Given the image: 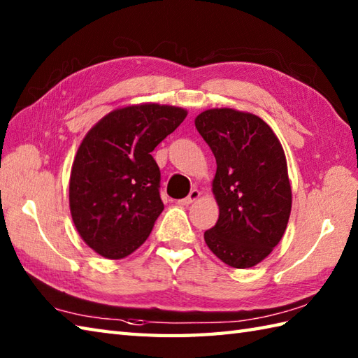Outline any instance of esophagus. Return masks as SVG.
Masks as SVG:
<instances>
[{
  "label": "esophagus",
  "instance_id": "34e87169",
  "mask_svg": "<svg viewBox=\"0 0 358 358\" xmlns=\"http://www.w3.org/2000/svg\"><path fill=\"white\" fill-rule=\"evenodd\" d=\"M200 199V191L199 189H192L191 191V194H189L186 199H181V200H178V203L180 204H183V206H189V204L191 203H194V201H196Z\"/></svg>",
  "mask_w": 358,
  "mask_h": 358
}]
</instances>
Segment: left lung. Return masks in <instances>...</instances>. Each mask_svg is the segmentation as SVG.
<instances>
[{
    "label": "left lung",
    "instance_id": "obj_1",
    "mask_svg": "<svg viewBox=\"0 0 358 358\" xmlns=\"http://www.w3.org/2000/svg\"><path fill=\"white\" fill-rule=\"evenodd\" d=\"M195 127L217 159L212 192L220 208L204 241L223 263L252 268L283 237L292 192L283 148L272 129L249 112L209 109Z\"/></svg>",
    "mask_w": 358,
    "mask_h": 358
}]
</instances>
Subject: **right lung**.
I'll return each instance as SVG.
<instances>
[{
    "label": "right lung",
    "mask_w": 358,
    "mask_h": 358,
    "mask_svg": "<svg viewBox=\"0 0 358 358\" xmlns=\"http://www.w3.org/2000/svg\"><path fill=\"white\" fill-rule=\"evenodd\" d=\"M187 112L155 103L108 113L75 155L69 206L81 238L101 257L118 260L138 249L162 214L159 167L150 152Z\"/></svg>",
    "instance_id": "obj_1"
}]
</instances>
